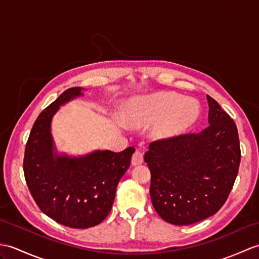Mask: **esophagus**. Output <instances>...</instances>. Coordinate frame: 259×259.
Instances as JSON below:
<instances>
[{
	"mask_svg": "<svg viewBox=\"0 0 259 259\" xmlns=\"http://www.w3.org/2000/svg\"><path fill=\"white\" fill-rule=\"evenodd\" d=\"M143 162V154L140 150H136V152L132 155L131 163L132 165H139Z\"/></svg>",
	"mask_w": 259,
	"mask_h": 259,
	"instance_id": "obj_1",
	"label": "esophagus"
}]
</instances>
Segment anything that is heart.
<instances>
[{
    "mask_svg": "<svg viewBox=\"0 0 259 259\" xmlns=\"http://www.w3.org/2000/svg\"><path fill=\"white\" fill-rule=\"evenodd\" d=\"M200 108L191 98L171 92H161L138 100L132 108L130 121L135 125H144L157 121L153 136L166 139L182 134L195 122Z\"/></svg>",
    "mask_w": 259,
    "mask_h": 259,
    "instance_id": "1",
    "label": "heart"
}]
</instances>
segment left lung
Listing matches in <instances>:
<instances>
[{
  "label": "left lung",
  "mask_w": 259,
  "mask_h": 259,
  "mask_svg": "<svg viewBox=\"0 0 259 259\" xmlns=\"http://www.w3.org/2000/svg\"><path fill=\"white\" fill-rule=\"evenodd\" d=\"M209 125L150 143L144 161L151 172L150 196L167 223L190 225L224 205L240 163L236 124L218 101L206 96Z\"/></svg>",
  "instance_id": "1"
}]
</instances>
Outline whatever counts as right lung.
Returning a JSON list of instances; mask_svg holds the SVG:
<instances>
[{"instance_id": "add662e5", "label": "right lung", "mask_w": 259, "mask_h": 259, "mask_svg": "<svg viewBox=\"0 0 259 259\" xmlns=\"http://www.w3.org/2000/svg\"><path fill=\"white\" fill-rule=\"evenodd\" d=\"M73 87L39 113L29 134L23 170L35 203L48 218L71 228L98 225L109 214L117 185L130 166L134 147L121 152L96 151L69 158L54 153L52 118L59 107L80 96Z\"/></svg>"}]
</instances>
